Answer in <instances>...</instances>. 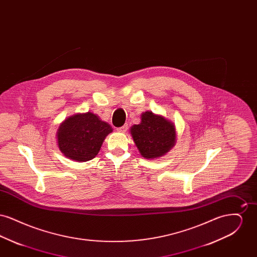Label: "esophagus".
I'll return each instance as SVG.
<instances>
[{
  "instance_id": "34e87169",
  "label": "esophagus",
  "mask_w": 257,
  "mask_h": 257,
  "mask_svg": "<svg viewBox=\"0 0 257 257\" xmlns=\"http://www.w3.org/2000/svg\"><path fill=\"white\" fill-rule=\"evenodd\" d=\"M127 129H128V125H127V124H124L121 127H118L116 130H117L118 132H122V133H124V132L127 131Z\"/></svg>"
}]
</instances>
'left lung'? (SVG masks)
<instances>
[{"instance_id": "left-lung-1", "label": "left lung", "mask_w": 257, "mask_h": 257, "mask_svg": "<svg viewBox=\"0 0 257 257\" xmlns=\"http://www.w3.org/2000/svg\"><path fill=\"white\" fill-rule=\"evenodd\" d=\"M131 135L142 156L147 159L163 156L175 143L174 125L151 111L142 114V122L131 128Z\"/></svg>"}]
</instances>
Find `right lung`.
Instances as JSON below:
<instances>
[{"label": "right lung", "instance_id": "add662e5", "mask_svg": "<svg viewBox=\"0 0 257 257\" xmlns=\"http://www.w3.org/2000/svg\"><path fill=\"white\" fill-rule=\"evenodd\" d=\"M112 131L110 124L88 111L70 116L58 130V145L65 157L86 162L97 155L106 136Z\"/></svg>", "mask_w": 257, "mask_h": 257}]
</instances>
